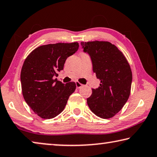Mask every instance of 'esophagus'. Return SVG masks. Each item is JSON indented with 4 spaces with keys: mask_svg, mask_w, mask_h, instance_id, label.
I'll use <instances>...</instances> for the list:
<instances>
[{
    "mask_svg": "<svg viewBox=\"0 0 157 157\" xmlns=\"http://www.w3.org/2000/svg\"><path fill=\"white\" fill-rule=\"evenodd\" d=\"M76 88H81L82 86H83V84H81V83H79V82L76 81Z\"/></svg>",
    "mask_w": 157,
    "mask_h": 157,
    "instance_id": "1",
    "label": "esophagus"
}]
</instances>
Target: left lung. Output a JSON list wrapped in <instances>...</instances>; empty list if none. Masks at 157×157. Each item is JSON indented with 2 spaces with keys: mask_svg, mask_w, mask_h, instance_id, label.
Listing matches in <instances>:
<instances>
[{
  "mask_svg": "<svg viewBox=\"0 0 157 157\" xmlns=\"http://www.w3.org/2000/svg\"><path fill=\"white\" fill-rule=\"evenodd\" d=\"M84 52L90 56L94 73L99 79L98 88L87 103L93 113L103 119L115 116L129 99L132 72L127 58L116 46L105 41L81 42Z\"/></svg>",
  "mask_w": 157,
  "mask_h": 157,
  "instance_id": "left-lung-1",
  "label": "left lung"
}]
</instances>
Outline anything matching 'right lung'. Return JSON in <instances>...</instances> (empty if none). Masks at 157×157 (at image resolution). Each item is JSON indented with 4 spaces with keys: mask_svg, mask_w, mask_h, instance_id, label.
I'll use <instances>...</instances> for the list:
<instances>
[{
    "mask_svg": "<svg viewBox=\"0 0 157 157\" xmlns=\"http://www.w3.org/2000/svg\"><path fill=\"white\" fill-rule=\"evenodd\" d=\"M78 42L42 45L25 58L21 71L22 94L35 113L44 119L57 116L65 109L76 83L64 84L54 79L63 69L67 58L75 53Z\"/></svg>",
    "mask_w": 157,
    "mask_h": 157,
    "instance_id": "obj_1",
    "label": "right lung"
}]
</instances>
